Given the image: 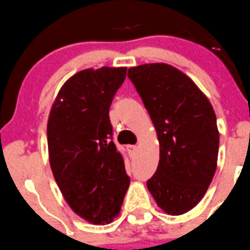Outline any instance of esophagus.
Listing matches in <instances>:
<instances>
[{
  "instance_id": "34e87169",
  "label": "esophagus",
  "mask_w": 250,
  "mask_h": 250,
  "mask_svg": "<svg viewBox=\"0 0 250 250\" xmlns=\"http://www.w3.org/2000/svg\"><path fill=\"white\" fill-rule=\"evenodd\" d=\"M136 151H138V146H136V145H129V146H128V152H129L130 154H135Z\"/></svg>"
}]
</instances>
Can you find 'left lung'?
Masks as SVG:
<instances>
[{
    "label": "left lung",
    "instance_id": "obj_1",
    "mask_svg": "<svg viewBox=\"0 0 250 250\" xmlns=\"http://www.w3.org/2000/svg\"><path fill=\"white\" fill-rule=\"evenodd\" d=\"M159 140V164L147 181L157 205L171 215L200 202L217 167L219 133L214 110L191 79L165 63L128 69Z\"/></svg>",
    "mask_w": 250,
    "mask_h": 250
}]
</instances>
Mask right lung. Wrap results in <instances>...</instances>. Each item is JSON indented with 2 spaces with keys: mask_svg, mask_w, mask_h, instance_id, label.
I'll return each instance as SVG.
<instances>
[{
  "mask_svg": "<svg viewBox=\"0 0 250 250\" xmlns=\"http://www.w3.org/2000/svg\"><path fill=\"white\" fill-rule=\"evenodd\" d=\"M125 74V67L81 70L62 86L50 111L52 173L70 208L92 224L117 217L130 183L109 117Z\"/></svg>",
  "mask_w": 250,
  "mask_h": 250,
  "instance_id": "add662e5",
  "label": "right lung"
}]
</instances>
